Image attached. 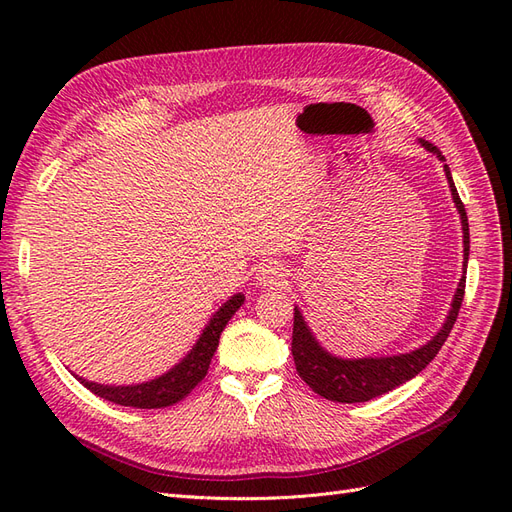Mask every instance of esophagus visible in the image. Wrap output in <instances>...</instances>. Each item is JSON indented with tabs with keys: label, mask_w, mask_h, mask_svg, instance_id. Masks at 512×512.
I'll return each mask as SVG.
<instances>
[{
	"label": "esophagus",
	"mask_w": 512,
	"mask_h": 512,
	"mask_svg": "<svg viewBox=\"0 0 512 512\" xmlns=\"http://www.w3.org/2000/svg\"><path fill=\"white\" fill-rule=\"evenodd\" d=\"M282 280H284V269H282V265H277V262H262V265L258 267L256 282L260 286L275 288L282 284Z\"/></svg>",
	"instance_id": "1"
}]
</instances>
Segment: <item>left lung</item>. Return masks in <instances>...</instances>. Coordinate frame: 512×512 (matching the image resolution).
I'll return each instance as SVG.
<instances>
[{
    "mask_svg": "<svg viewBox=\"0 0 512 512\" xmlns=\"http://www.w3.org/2000/svg\"><path fill=\"white\" fill-rule=\"evenodd\" d=\"M421 145L427 151L436 153V156L444 162V156L438 147H433L427 141H421ZM444 173L448 179V188H451V194H453V203L461 215L463 273H466L468 256H470L468 215H466V207H463L461 198L457 194L448 164H444ZM463 292H466V277H461L455 299L451 303V312H448L444 327L438 331L436 337L431 339V342L408 354L378 356V359H374V356H369V359H339V356L329 354L316 342V337L305 324V318L299 312V307H294L292 356H294V365H297L299 376L314 393H318L320 397L329 401H337V404H359V401H369L378 395L397 389L399 384H404L412 380L416 374H421V371L433 361V356L440 352L442 344L446 342V337L451 333L453 324L459 316Z\"/></svg>",
    "mask_w": 512,
    "mask_h": 512,
    "instance_id": "8db88e82",
    "label": "left lung"
}]
</instances>
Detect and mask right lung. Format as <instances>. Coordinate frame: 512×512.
Listing matches in <instances>:
<instances>
[{
	"mask_svg": "<svg viewBox=\"0 0 512 512\" xmlns=\"http://www.w3.org/2000/svg\"><path fill=\"white\" fill-rule=\"evenodd\" d=\"M243 301H245L243 294L230 297L218 312L213 314V318L209 320L203 335L198 337V342L190 350V354L156 380H149L143 384H130V386H108L98 382H87L85 378H79V376L76 378H79L81 384L87 386L94 395L113 401V404H119V406L153 410V408H168L173 404H179V401L183 397H188V393L194 389V386L207 376L209 363L220 344V335L228 324V320L235 316L237 309L243 305Z\"/></svg>",
	"mask_w": 512,
	"mask_h": 512,
	"instance_id": "obj_1",
	"label": "right lung"
}]
</instances>
